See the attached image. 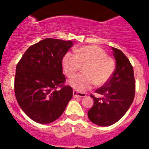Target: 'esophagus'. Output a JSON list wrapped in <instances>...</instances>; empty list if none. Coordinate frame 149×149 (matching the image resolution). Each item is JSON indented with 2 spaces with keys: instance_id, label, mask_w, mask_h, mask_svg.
Masks as SVG:
<instances>
[{
  "instance_id": "esophagus-1",
  "label": "esophagus",
  "mask_w": 149,
  "mask_h": 149,
  "mask_svg": "<svg viewBox=\"0 0 149 149\" xmlns=\"http://www.w3.org/2000/svg\"><path fill=\"white\" fill-rule=\"evenodd\" d=\"M73 96L74 98H79V97H85L86 93H82V92H79V91H73Z\"/></svg>"
}]
</instances>
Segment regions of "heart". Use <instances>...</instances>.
<instances>
[{"label": "heart", "mask_w": 149, "mask_h": 149, "mask_svg": "<svg viewBox=\"0 0 149 149\" xmlns=\"http://www.w3.org/2000/svg\"><path fill=\"white\" fill-rule=\"evenodd\" d=\"M75 52H67L62 58L63 69L68 76H73L85 65L84 73L70 79L72 87L83 92L95 84L101 86L109 81L114 73L115 64L104 49L96 45H88L78 48Z\"/></svg>", "instance_id": "b5f03b06"}]
</instances>
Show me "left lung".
Returning <instances> with one entry per match:
<instances>
[{
  "instance_id": "1",
  "label": "left lung",
  "mask_w": 149,
  "mask_h": 149,
  "mask_svg": "<svg viewBox=\"0 0 149 149\" xmlns=\"http://www.w3.org/2000/svg\"><path fill=\"white\" fill-rule=\"evenodd\" d=\"M111 49L116 69L109 81L96 91L103 97L91 95L94 103L88 113L89 120L100 126H109L119 121L129 109L135 95L133 67L121 50Z\"/></svg>"
}]
</instances>
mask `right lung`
Instances as JSON below:
<instances>
[{"mask_svg": "<svg viewBox=\"0 0 149 149\" xmlns=\"http://www.w3.org/2000/svg\"><path fill=\"white\" fill-rule=\"evenodd\" d=\"M72 41L45 38L29 47L16 66L15 94L19 106L41 124L55 121L65 111L73 89L65 85L62 58Z\"/></svg>", "mask_w": 149, "mask_h": 149, "instance_id": "1", "label": "right lung"}]
</instances>
